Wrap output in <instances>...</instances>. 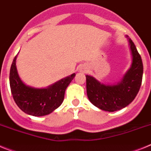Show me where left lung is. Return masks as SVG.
<instances>
[{"label": "left lung", "instance_id": "obj_1", "mask_svg": "<svg viewBox=\"0 0 151 151\" xmlns=\"http://www.w3.org/2000/svg\"><path fill=\"white\" fill-rule=\"evenodd\" d=\"M129 41L132 55V63L118 82L105 84L86 75V90L89 101L101 110L114 112L122 110L132 102L139 91L143 76V63L133 41Z\"/></svg>", "mask_w": 151, "mask_h": 151}]
</instances>
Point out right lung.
Wrapping results in <instances>:
<instances>
[{"instance_id": "obj_1", "label": "right lung", "mask_w": 151, "mask_h": 151, "mask_svg": "<svg viewBox=\"0 0 151 151\" xmlns=\"http://www.w3.org/2000/svg\"><path fill=\"white\" fill-rule=\"evenodd\" d=\"M17 55L10 71V85L13 99L22 111L33 116L48 115L62 104L66 88L76 73L62 78L46 88H35L22 82L17 69Z\"/></svg>"}]
</instances>
